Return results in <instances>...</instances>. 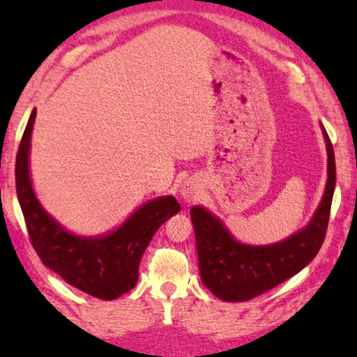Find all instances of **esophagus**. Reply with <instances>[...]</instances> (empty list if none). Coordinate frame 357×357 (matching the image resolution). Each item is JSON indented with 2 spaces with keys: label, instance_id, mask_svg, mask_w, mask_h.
<instances>
[{
  "label": "esophagus",
  "instance_id": "34e87169",
  "mask_svg": "<svg viewBox=\"0 0 357 357\" xmlns=\"http://www.w3.org/2000/svg\"><path fill=\"white\" fill-rule=\"evenodd\" d=\"M180 195L185 199L186 202H195L196 199L201 195V186L196 182V180H185L182 188H180Z\"/></svg>",
  "mask_w": 357,
  "mask_h": 357
}]
</instances>
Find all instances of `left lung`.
Instances as JSON below:
<instances>
[{"instance_id": "1", "label": "left lung", "mask_w": 357, "mask_h": 357, "mask_svg": "<svg viewBox=\"0 0 357 357\" xmlns=\"http://www.w3.org/2000/svg\"><path fill=\"white\" fill-rule=\"evenodd\" d=\"M321 128L328 150L326 190L314 218L295 235L276 245H245L236 241L208 210L199 205L191 208L201 279L222 301H249L274 289L307 266L320 251L335 188L334 149L323 125Z\"/></svg>"}]
</instances>
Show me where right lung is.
<instances>
[{
	"label": "right lung",
	"instance_id": "obj_1",
	"mask_svg": "<svg viewBox=\"0 0 357 357\" xmlns=\"http://www.w3.org/2000/svg\"><path fill=\"white\" fill-rule=\"evenodd\" d=\"M36 109L31 112L15 161L18 202L31 245L42 264L75 289L100 299H116L130 291L139 276V261L162 222L177 215L172 196L158 197L137 208L114 232L86 238L67 232L50 216L34 195L29 177V142Z\"/></svg>",
	"mask_w": 357,
	"mask_h": 357
}]
</instances>
